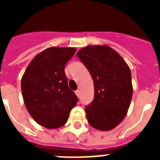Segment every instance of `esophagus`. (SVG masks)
Wrapping results in <instances>:
<instances>
[{
    "label": "esophagus",
    "mask_w": 160,
    "mask_h": 160,
    "mask_svg": "<svg viewBox=\"0 0 160 160\" xmlns=\"http://www.w3.org/2000/svg\"><path fill=\"white\" fill-rule=\"evenodd\" d=\"M75 94H76V95H77L78 97L79 98V96H80V90H76V91H75Z\"/></svg>",
    "instance_id": "34e87169"
}]
</instances>
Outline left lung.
Returning a JSON list of instances; mask_svg holds the SVG:
<instances>
[{
    "mask_svg": "<svg viewBox=\"0 0 160 160\" xmlns=\"http://www.w3.org/2000/svg\"><path fill=\"white\" fill-rule=\"evenodd\" d=\"M77 55L94 81V100L85 109L87 121L99 131L114 129L126 117L132 98L129 66L106 45L87 46Z\"/></svg>",
    "mask_w": 160,
    "mask_h": 160,
    "instance_id": "8db88e82",
    "label": "left lung"
}]
</instances>
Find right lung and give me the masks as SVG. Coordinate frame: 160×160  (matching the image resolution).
<instances>
[{
	"label": "right lung",
	"mask_w": 160,
	"mask_h": 160,
	"mask_svg": "<svg viewBox=\"0 0 160 160\" xmlns=\"http://www.w3.org/2000/svg\"><path fill=\"white\" fill-rule=\"evenodd\" d=\"M75 52L71 47L48 48L31 61L22 76L25 107L44 128L56 129L65 125L78 101L65 73V66Z\"/></svg>",
	"instance_id": "right-lung-1"
}]
</instances>
